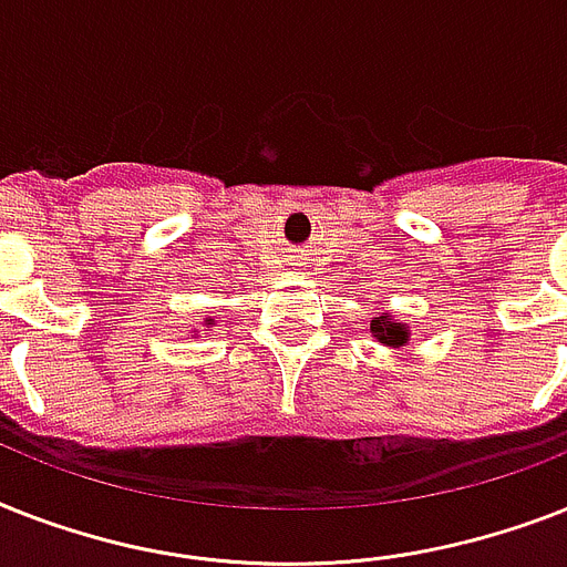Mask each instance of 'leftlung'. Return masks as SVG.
Returning <instances> with one entry per match:
<instances>
[{"instance_id":"obj_1","label":"left lung","mask_w":567,"mask_h":567,"mask_svg":"<svg viewBox=\"0 0 567 567\" xmlns=\"http://www.w3.org/2000/svg\"><path fill=\"white\" fill-rule=\"evenodd\" d=\"M370 331L372 338L384 343V347H393V349H402L411 338V326L408 323H395L393 315H381V317H372L370 320Z\"/></svg>"}]
</instances>
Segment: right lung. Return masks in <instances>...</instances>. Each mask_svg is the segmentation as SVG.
<instances>
[{"label":"right lung","instance_id":"right-lung-1","mask_svg":"<svg viewBox=\"0 0 567 567\" xmlns=\"http://www.w3.org/2000/svg\"><path fill=\"white\" fill-rule=\"evenodd\" d=\"M206 326H212V320H209V323H206Z\"/></svg>","mask_w":567,"mask_h":567}]
</instances>
